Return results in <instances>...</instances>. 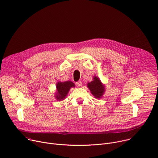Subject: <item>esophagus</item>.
<instances>
[{"label":"esophagus","instance_id":"esophagus-1","mask_svg":"<svg viewBox=\"0 0 158 158\" xmlns=\"http://www.w3.org/2000/svg\"><path fill=\"white\" fill-rule=\"evenodd\" d=\"M76 84L77 85V86H81V85H82V82H81V81H77V82H76Z\"/></svg>","mask_w":158,"mask_h":158}]
</instances>
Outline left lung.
I'll use <instances>...</instances> for the list:
<instances>
[{
  "label": "left lung",
  "instance_id": "obj_1",
  "mask_svg": "<svg viewBox=\"0 0 158 158\" xmlns=\"http://www.w3.org/2000/svg\"><path fill=\"white\" fill-rule=\"evenodd\" d=\"M93 79V81L88 84V87L95 98H99L103 94L105 87L97 77H94Z\"/></svg>",
  "mask_w": 158,
  "mask_h": 158
}]
</instances>
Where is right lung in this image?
Listing matches in <instances>:
<instances>
[{"mask_svg": "<svg viewBox=\"0 0 158 158\" xmlns=\"http://www.w3.org/2000/svg\"><path fill=\"white\" fill-rule=\"evenodd\" d=\"M74 84L71 81H65L60 82L57 83L56 84V89H57V95L56 98L58 100L64 99L67 96L69 89L72 87H74Z\"/></svg>", "mask_w": 158, "mask_h": 158, "instance_id": "right-lung-1", "label": "right lung"}]
</instances>
